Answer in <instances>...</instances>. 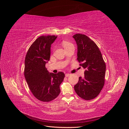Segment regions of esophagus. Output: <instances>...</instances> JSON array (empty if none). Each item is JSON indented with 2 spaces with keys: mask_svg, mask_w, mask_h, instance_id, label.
Here are the masks:
<instances>
[{
  "mask_svg": "<svg viewBox=\"0 0 129 129\" xmlns=\"http://www.w3.org/2000/svg\"><path fill=\"white\" fill-rule=\"evenodd\" d=\"M71 75V74H69V73H67V74H66L65 76H66V77H68V76H69Z\"/></svg>",
  "mask_w": 129,
  "mask_h": 129,
  "instance_id": "34e87169",
  "label": "esophagus"
}]
</instances>
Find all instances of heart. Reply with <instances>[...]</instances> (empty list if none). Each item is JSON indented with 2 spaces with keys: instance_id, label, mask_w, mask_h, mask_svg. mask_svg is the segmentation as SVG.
<instances>
[{
  "instance_id": "heart-1",
  "label": "heart",
  "mask_w": 129,
  "mask_h": 129,
  "mask_svg": "<svg viewBox=\"0 0 129 129\" xmlns=\"http://www.w3.org/2000/svg\"><path fill=\"white\" fill-rule=\"evenodd\" d=\"M72 44L71 43H70L68 41H63V42H62V45H63V46L64 47V48L66 47L69 46V45H71Z\"/></svg>"
}]
</instances>
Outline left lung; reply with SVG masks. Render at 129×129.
<instances>
[{
  "instance_id": "obj_1",
  "label": "left lung",
  "mask_w": 129,
  "mask_h": 129,
  "mask_svg": "<svg viewBox=\"0 0 129 129\" xmlns=\"http://www.w3.org/2000/svg\"><path fill=\"white\" fill-rule=\"evenodd\" d=\"M77 45V60L85 69L83 77H79L74 86L77 95L85 100H91L99 95L104 85L106 65L98 46L84 34L73 37Z\"/></svg>"
}]
</instances>
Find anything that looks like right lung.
<instances>
[{
    "mask_svg": "<svg viewBox=\"0 0 129 129\" xmlns=\"http://www.w3.org/2000/svg\"><path fill=\"white\" fill-rule=\"evenodd\" d=\"M57 36H42L31 45L25 60L24 75L30 91L42 102L55 99L60 92V85L64 74L49 73L45 67L50 58V47Z\"/></svg>",
    "mask_w": 129,
    "mask_h": 129,
    "instance_id": "obj_1",
    "label": "right lung"
}]
</instances>
